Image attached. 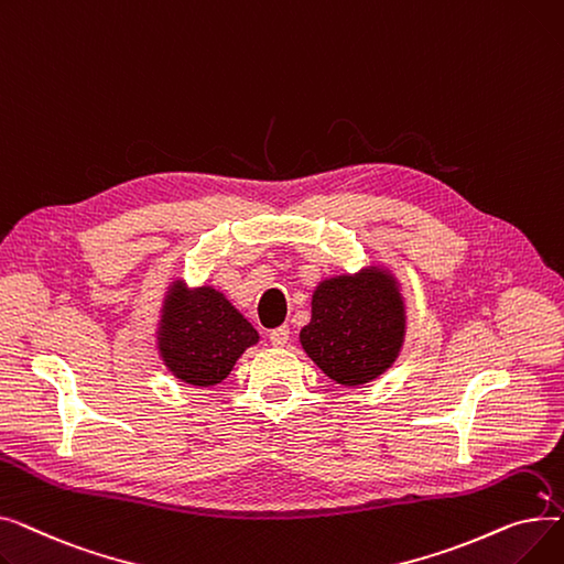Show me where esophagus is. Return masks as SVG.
Listing matches in <instances>:
<instances>
[{
	"label": "esophagus",
	"instance_id": "esophagus-1",
	"mask_svg": "<svg viewBox=\"0 0 564 564\" xmlns=\"http://www.w3.org/2000/svg\"><path fill=\"white\" fill-rule=\"evenodd\" d=\"M288 340H290V329H288V327H279V329L270 332V343H272L274 347H285Z\"/></svg>",
	"mask_w": 564,
	"mask_h": 564
}]
</instances>
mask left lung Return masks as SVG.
<instances>
[{"instance_id":"1","label":"left lung","mask_w":564,"mask_h":564,"mask_svg":"<svg viewBox=\"0 0 564 564\" xmlns=\"http://www.w3.org/2000/svg\"><path fill=\"white\" fill-rule=\"evenodd\" d=\"M406 338L402 285L387 264L322 279L300 332L308 359L340 387H364L398 361Z\"/></svg>"}]
</instances>
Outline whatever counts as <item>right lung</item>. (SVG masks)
<instances>
[{
    "label": "right lung",
    "mask_w": 564,
    "mask_h": 564,
    "mask_svg": "<svg viewBox=\"0 0 564 564\" xmlns=\"http://www.w3.org/2000/svg\"><path fill=\"white\" fill-rule=\"evenodd\" d=\"M258 340L253 324L215 285L189 288L181 276L169 281L155 349L175 379L198 389L217 387Z\"/></svg>",
    "instance_id": "add662e5"
}]
</instances>
